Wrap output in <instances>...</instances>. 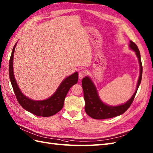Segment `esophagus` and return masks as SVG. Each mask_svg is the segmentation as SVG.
<instances>
[{"label":"esophagus","instance_id":"34e87169","mask_svg":"<svg viewBox=\"0 0 153 153\" xmlns=\"http://www.w3.org/2000/svg\"><path fill=\"white\" fill-rule=\"evenodd\" d=\"M85 75H86V72H85V71H83V70H81V71H79V78L80 80L82 79L85 76Z\"/></svg>","mask_w":153,"mask_h":153}]
</instances>
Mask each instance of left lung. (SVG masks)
<instances>
[{
  "label": "left lung",
  "mask_w": 153,
  "mask_h": 153,
  "mask_svg": "<svg viewBox=\"0 0 153 153\" xmlns=\"http://www.w3.org/2000/svg\"><path fill=\"white\" fill-rule=\"evenodd\" d=\"M129 47L131 50L134 51L137 57L139 63H140V73L137 81L136 90L126 103L118 105V106H110V105L104 103L100 100L96 87L94 85L90 78L89 76L83 78L82 80V86L84 91V100H85V111L88 115H89L90 117L94 118V119H107V118L119 116V115L123 114L130 107L131 104L133 102L141 81L143 67H142L140 52L137 45L130 40Z\"/></svg>",
  "instance_id": "1"
}]
</instances>
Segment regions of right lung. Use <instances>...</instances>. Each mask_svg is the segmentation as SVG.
Returning a JSON list of instances; mask_svg holds the SVG:
<instances>
[{
    "label": "right lung",
    "mask_w": 153,
    "mask_h": 153,
    "mask_svg": "<svg viewBox=\"0 0 153 153\" xmlns=\"http://www.w3.org/2000/svg\"><path fill=\"white\" fill-rule=\"evenodd\" d=\"M16 46V44L13 46L9 62V76L19 103L24 109L39 117H48L58 113L63 107L65 98L71 87L78 82V73L75 72L64 79L55 93L48 99L41 101L29 99L20 90L13 74V60Z\"/></svg>",
    "instance_id": "add662e5"
}]
</instances>
